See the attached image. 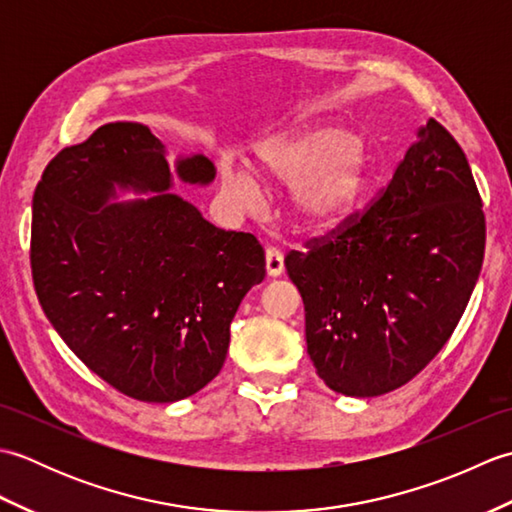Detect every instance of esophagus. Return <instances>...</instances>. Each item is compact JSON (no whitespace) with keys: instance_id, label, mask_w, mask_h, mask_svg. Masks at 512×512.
<instances>
[{"instance_id":"obj_1","label":"esophagus","mask_w":512,"mask_h":512,"mask_svg":"<svg viewBox=\"0 0 512 512\" xmlns=\"http://www.w3.org/2000/svg\"><path fill=\"white\" fill-rule=\"evenodd\" d=\"M266 270L270 277H279L284 273V253L275 246L266 248Z\"/></svg>"}]
</instances>
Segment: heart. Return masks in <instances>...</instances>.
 Returning <instances> with one entry per match:
<instances>
[{
  "instance_id": "obj_1",
  "label": "heart",
  "mask_w": 512,
  "mask_h": 512,
  "mask_svg": "<svg viewBox=\"0 0 512 512\" xmlns=\"http://www.w3.org/2000/svg\"><path fill=\"white\" fill-rule=\"evenodd\" d=\"M255 160L268 180L295 184V209L303 222L317 228L339 224L365 187L363 143L341 127L312 125L273 136L257 147ZM222 184L244 204L262 198L253 173L231 162L222 169Z\"/></svg>"
}]
</instances>
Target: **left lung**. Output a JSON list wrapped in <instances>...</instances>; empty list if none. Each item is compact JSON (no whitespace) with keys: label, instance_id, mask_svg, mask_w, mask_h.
<instances>
[{"label":"left lung","instance_id":"obj_1","mask_svg":"<svg viewBox=\"0 0 512 512\" xmlns=\"http://www.w3.org/2000/svg\"><path fill=\"white\" fill-rule=\"evenodd\" d=\"M284 264L317 374L345 396L407 385L451 339L480 277L486 220L462 147L436 118L387 187Z\"/></svg>","mask_w":512,"mask_h":512}]
</instances>
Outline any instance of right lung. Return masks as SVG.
<instances>
[{
  "instance_id": "1",
  "label": "right lung",
  "mask_w": 512,
  "mask_h": 512,
  "mask_svg": "<svg viewBox=\"0 0 512 512\" xmlns=\"http://www.w3.org/2000/svg\"><path fill=\"white\" fill-rule=\"evenodd\" d=\"M178 173L206 184L215 167L193 156ZM114 182L169 189L147 125L107 123L48 162L32 198V284L96 376L134 400L176 402L220 374L239 303L266 275L264 248L171 193L105 204Z\"/></svg>"
}]
</instances>
